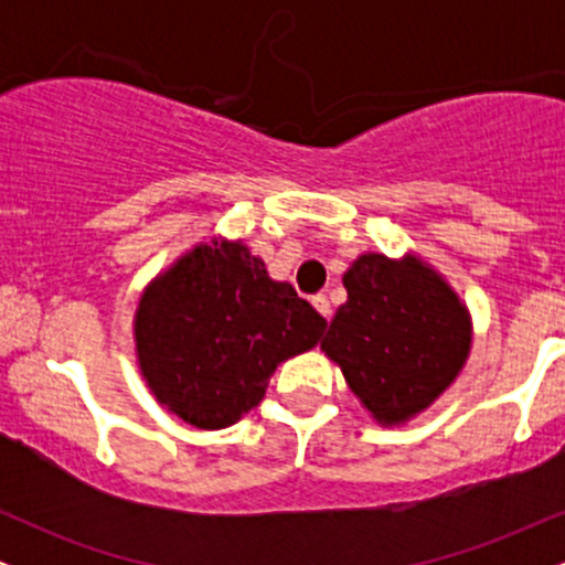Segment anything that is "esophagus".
Instances as JSON below:
<instances>
[{"label":"esophagus","instance_id":"esophagus-1","mask_svg":"<svg viewBox=\"0 0 565 565\" xmlns=\"http://www.w3.org/2000/svg\"><path fill=\"white\" fill-rule=\"evenodd\" d=\"M310 302H313V308L319 310L323 319H327V321L332 319V305H329V297H327V295H316Z\"/></svg>","mask_w":565,"mask_h":565}]
</instances>
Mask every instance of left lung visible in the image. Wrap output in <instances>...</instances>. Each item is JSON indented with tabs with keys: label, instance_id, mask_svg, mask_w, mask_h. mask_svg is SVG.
Listing matches in <instances>:
<instances>
[{
	"label": "left lung",
	"instance_id": "left-lung-1",
	"mask_svg": "<svg viewBox=\"0 0 565 565\" xmlns=\"http://www.w3.org/2000/svg\"><path fill=\"white\" fill-rule=\"evenodd\" d=\"M340 305L321 350L380 425L425 412L462 372L472 319L451 284L423 257L366 252L342 276Z\"/></svg>",
	"mask_w": 565,
	"mask_h": 565
}]
</instances>
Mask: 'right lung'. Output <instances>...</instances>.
I'll list each match as a JSON object with an SVG mask.
<instances>
[{
  "mask_svg": "<svg viewBox=\"0 0 565 565\" xmlns=\"http://www.w3.org/2000/svg\"><path fill=\"white\" fill-rule=\"evenodd\" d=\"M132 329L159 404L199 430H223L260 404L276 366L313 348L327 321L242 238L215 236L142 289Z\"/></svg>",
  "mask_w": 565,
  "mask_h": 565,
  "instance_id": "1",
  "label": "right lung"
}]
</instances>
